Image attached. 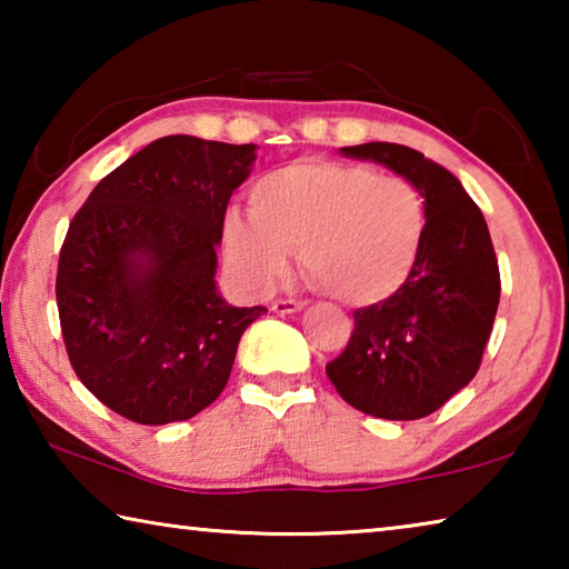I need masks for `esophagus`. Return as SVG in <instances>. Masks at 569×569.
<instances>
[{
    "label": "esophagus",
    "instance_id": "esophagus-1",
    "mask_svg": "<svg viewBox=\"0 0 569 569\" xmlns=\"http://www.w3.org/2000/svg\"><path fill=\"white\" fill-rule=\"evenodd\" d=\"M271 308L276 313H296V311H303L306 301H296V298H278Z\"/></svg>",
    "mask_w": 569,
    "mask_h": 569
}]
</instances>
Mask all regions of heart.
<instances>
[{
  "label": "heart",
  "mask_w": 569,
  "mask_h": 569,
  "mask_svg": "<svg viewBox=\"0 0 569 569\" xmlns=\"http://www.w3.org/2000/svg\"><path fill=\"white\" fill-rule=\"evenodd\" d=\"M427 236V203L411 180L363 162L298 160L250 188V216L230 210L228 263L266 291L301 250L303 271L351 306L387 301L409 281Z\"/></svg>",
  "instance_id": "b5f03b06"
}]
</instances>
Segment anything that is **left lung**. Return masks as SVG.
<instances>
[{"instance_id":"1","label":"left lung","mask_w":569,"mask_h":569,"mask_svg":"<svg viewBox=\"0 0 569 569\" xmlns=\"http://www.w3.org/2000/svg\"><path fill=\"white\" fill-rule=\"evenodd\" d=\"M341 152L411 180L427 203V236L409 281L353 311L351 339L326 373L371 417H429L475 379L492 333L502 283L487 220L461 182L419 150L363 142Z\"/></svg>"}]
</instances>
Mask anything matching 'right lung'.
Listing matches in <instances>:
<instances>
[{"label": "right lung", "mask_w": 569, "mask_h": 569, "mask_svg": "<svg viewBox=\"0 0 569 569\" xmlns=\"http://www.w3.org/2000/svg\"><path fill=\"white\" fill-rule=\"evenodd\" d=\"M256 146L168 134L104 176L77 210L57 266L70 363L134 423L186 421L226 389L238 341L263 306L216 288L223 220Z\"/></svg>", "instance_id": "right-lung-1"}]
</instances>
